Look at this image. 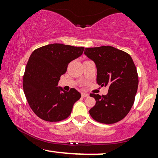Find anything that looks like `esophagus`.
Masks as SVG:
<instances>
[{
    "instance_id": "obj_1",
    "label": "esophagus",
    "mask_w": 158,
    "mask_h": 158,
    "mask_svg": "<svg viewBox=\"0 0 158 158\" xmlns=\"http://www.w3.org/2000/svg\"><path fill=\"white\" fill-rule=\"evenodd\" d=\"M81 97H89V94L86 93H81Z\"/></svg>"
}]
</instances>
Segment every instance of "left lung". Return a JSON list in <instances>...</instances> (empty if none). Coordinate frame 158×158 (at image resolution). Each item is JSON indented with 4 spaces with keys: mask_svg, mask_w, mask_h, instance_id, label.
Masks as SVG:
<instances>
[{
    "mask_svg": "<svg viewBox=\"0 0 158 158\" xmlns=\"http://www.w3.org/2000/svg\"><path fill=\"white\" fill-rule=\"evenodd\" d=\"M85 54L94 61L97 70V82L108 86L106 95L90 94L96 105L89 113L97 122L112 124L128 114L138 88V75L131 56L111 46L85 48Z\"/></svg>",
    "mask_w": 158,
    "mask_h": 158,
    "instance_id": "8db88e82",
    "label": "left lung"
}]
</instances>
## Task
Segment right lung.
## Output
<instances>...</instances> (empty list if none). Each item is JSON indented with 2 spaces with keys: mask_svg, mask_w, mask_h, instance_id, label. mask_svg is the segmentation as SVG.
Instances as JSON below:
<instances>
[{
  "mask_svg": "<svg viewBox=\"0 0 158 158\" xmlns=\"http://www.w3.org/2000/svg\"><path fill=\"white\" fill-rule=\"evenodd\" d=\"M83 51V47L51 44L32 52L25 69L23 88L32 111L41 119L59 122L70 116L81 94L75 88L64 91L57 85L69 63Z\"/></svg>",
  "mask_w": 158,
  "mask_h": 158,
  "instance_id": "add662e5",
  "label": "right lung"
}]
</instances>
